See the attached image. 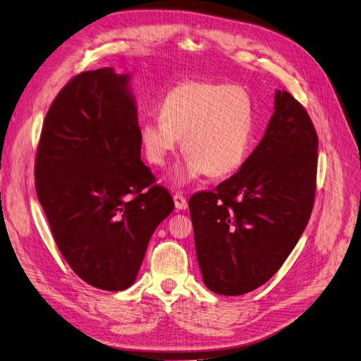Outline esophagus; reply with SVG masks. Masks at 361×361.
I'll list each match as a JSON object with an SVG mask.
<instances>
[{
    "instance_id": "1",
    "label": "esophagus",
    "mask_w": 361,
    "mask_h": 361,
    "mask_svg": "<svg viewBox=\"0 0 361 361\" xmlns=\"http://www.w3.org/2000/svg\"><path fill=\"white\" fill-rule=\"evenodd\" d=\"M173 200H175V206L176 209L179 210H185L186 207H188V201H186L185 195L180 194V192H176L175 195H173Z\"/></svg>"
}]
</instances>
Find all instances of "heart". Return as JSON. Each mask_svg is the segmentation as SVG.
<instances>
[{"label":"heart","instance_id":"heart-1","mask_svg":"<svg viewBox=\"0 0 361 361\" xmlns=\"http://www.w3.org/2000/svg\"><path fill=\"white\" fill-rule=\"evenodd\" d=\"M160 114L142 124V149L148 163L164 166L183 139L188 155L176 175L180 182L206 173L228 176L246 160L255 133V104L243 85L180 82L163 99Z\"/></svg>","mask_w":361,"mask_h":361}]
</instances>
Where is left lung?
<instances>
[{
    "mask_svg": "<svg viewBox=\"0 0 361 361\" xmlns=\"http://www.w3.org/2000/svg\"><path fill=\"white\" fill-rule=\"evenodd\" d=\"M317 148L307 109L279 90L267 132L241 169L190 198L198 265L212 292L249 293L281 268L312 212Z\"/></svg>",
    "mask_w": 361,
    "mask_h": 361,
    "instance_id": "obj_1",
    "label": "left lung"
}]
</instances>
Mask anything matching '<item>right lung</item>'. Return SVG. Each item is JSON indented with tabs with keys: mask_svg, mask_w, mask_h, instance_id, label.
Returning <instances> with one entry per match:
<instances>
[{
	"mask_svg": "<svg viewBox=\"0 0 361 361\" xmlns=\"http://www.w3.org/2000/svg\"><path fill=\"white\" fill-rule=\"evenodd\" d=\"M128 75L71 78L50 105L37 148L35 190L57 249L77 276L118 292L135 283L155 228L175 209L140 160Z\"/></svg>",
	"mask_w": 361,
	"mask_h": 361,
	"instance_id": "1",
	"label": "right lung"
}]
</instances>
